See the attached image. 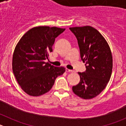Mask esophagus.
<instances>
[{
  "instance_id": "34e87169",
  "label": "esophagus",
  "mask_w": 126,
  "mask_h": 126,
  "mask_svg": "<svg viewBox=\"0 0 126 126\" xmlns=\"http://www.w3.org/2000/svg\"><path fill=\"white\" fill-rule=\"evenodd\" d=\"M65 71L67 72V73H74V71L73 70H71V69H65Z\"/></svg>"
}]
</instances>
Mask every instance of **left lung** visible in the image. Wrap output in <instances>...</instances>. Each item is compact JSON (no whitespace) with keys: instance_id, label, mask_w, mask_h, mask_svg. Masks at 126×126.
I'll use <instances>...</instances> for the list:
<instances>
[{"instance_id":"1","label":"left lung","mask_w":126,"mask_h":126,"mask_svg":"<svg viewBox=\"0 0 126 126\" xmlns=\"http://www.w3.org/2000/svg\"><path fill=\"white\" fill-rule=\"evenodd\" d=\"M78 40L81 60L86 71L78 73L80 82L73 86L76 95L92 99L105 88L112 71V55L106 40L94 28L86 26L69 28Z\"/></svg>"}]
</instances>
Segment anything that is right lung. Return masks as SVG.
Listing matches in <instances>:
<instances>
[{
  "mask_svg": "<svg viewBox=\"0 0 126 126\" xmlns=\"http://www.w3.org/2000/svg\"><path fill=\"white\" fill-rule=\"evenodd\" d=\"M65 29L37 26L20 39L14 49L13 71L22 90L30 96L49 92L55 79L64 74V67H55L45 61L52 52L55 38Z\"/></svg>",
  "mask_w": 126,
  "mask_h": 126,
  "instance_id": "1",
  "label": "right lung"
}]
</instances>
